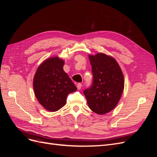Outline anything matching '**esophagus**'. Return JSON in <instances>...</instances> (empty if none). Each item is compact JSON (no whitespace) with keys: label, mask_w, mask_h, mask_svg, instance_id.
<instances>
[{"label":"esophagus","mask_w":157,"mask_h":157,"mask_svg":"<svg viewBox=\"0 0 157 157\" xmlns=\"http://www.w3.org/2000/svg\"><path fill=\"white\" fill-rule=\"evenodd\" d=\"M77 87L78 90H80V88H81V87H82V84L81 83H78L77 84Z\"/></svg>","instance_id":"1"}]
</instances>
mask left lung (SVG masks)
I'll return each instance as SVG.
<instances>
[{"label":"left lung","mask_w":157,"mask_h":157,"mask_svg":"<svg viewBox=\"0 0 157 157\" xmlns=\"http://www.w3.org/2000/svg\"><path fill=\"white\" fill-rule=\"evenodd\" d=\"M93 82L84 90L89 108L98 115L112 111L124 90V75L115 58L103 53L89 55Z\"/></svg>","instance_id":"obj_1"}]
</instances>
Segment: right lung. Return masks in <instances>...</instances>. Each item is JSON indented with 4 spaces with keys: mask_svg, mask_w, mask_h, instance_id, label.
Here are the masks:
<instances>
[{
    "mask_svg": "<svg viewBox=\"0 0 157 157\" xmlns=\"http://www.w3.org/2000/svg\"><path fill=\"white\" fill-rule=\"evenodd\" d=\"M64 61L55 56L44 60L33 78V88L38 101L46 110L58 111L66 103L70 93L77 90L63 71Z\"/></svg>",
    "mask_w": 157,
    "mask_h": 157,
    "instance_id": "obj_1",
    "label": "right lung"
}]
</instances>
